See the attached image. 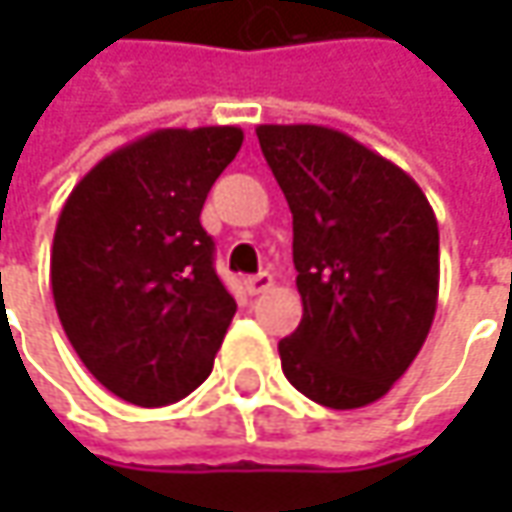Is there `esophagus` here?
<instances>
[{
	"instance_id": "1",
	"label": "esophagus",
	"mask_w": 512,
	"mask_h": 512,
	"mask_svg": "<svg viewBox=\"0 0 512 512\" xmlns=\"http://www.w3.org/2000/svg\"><path fill=\"white\" fill-rule=\"evenodd\" d=\"M273 287V276L270 273H256V276H247L245 279V290L250 296H259V293H265Z\"/></svg>"
}]
</instances>
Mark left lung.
I'll return each instance as SVG.
<instances>
[{
  "mask_svg": "<svg viewBox=\"0 0 512 512\" xmlns=\"http://www.w3.org/2000/svg\"><path fill=\"white\" fill-rule=\"evenodd\" d=\"M256 136L293 213L302 322L279 342L287 382L333 410L373 404L436 316V213L399 165L342 130L259 125Z\"/></svg>",
  "mask_w": 512,
  "mask_h": 512,
  "instance_id": "8db88e82",
  "label": "left lung"
}]
</instances>
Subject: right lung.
Here are the masks:
<instances>
[{
	"mask_svg": "<svg viewBox=\"0 0 512 512\" xmlns=\"http://www.w3.org/2000/svg\"><path fill=\"white\" fill-rule=\"evenodd\" d=\"M245 133L162 128L113 150L70 190L50 290L73 350L113 396L179 402L205 382L236 302L199 222Z\"/></svg>",
	"mask_w": 512,
	"mask_h": 512,
	"instance_id": "add662e5",
	"label": "right lung"
}]
</instances>
